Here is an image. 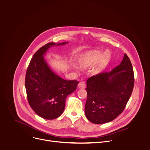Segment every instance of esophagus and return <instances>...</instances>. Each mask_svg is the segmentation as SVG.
<instances>
[{
	"mask_svg": "<svg viewBox=\"0 0 150 150\" xmlns=\"http://www.w3.org/2000/svg\"><path fill=\"white\" fill-rule=\"evenodd\" d=\"M78 87H79V88H81H81L82 89L85 88V82L83 81H82V82H79V84H78Z\"/></svg>",
	"mask_w": 150,
	"mask_h": 150,
	"instance_id": "esophagus-1",
	"label": "esophagus"
}]
</instances>
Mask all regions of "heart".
Listing matches in <instances>:
<instances>
[{
    "mask_svg": "<svg viewBox=\"0 0 150 150\" xmlns=\"http://www.w3.org/2000/svg\"><path fill=\"white\" fill-rule=\"evenodd\" d=\"M111 58V53L107 51L103 54L102 52L99 51H92L86 52L82 58L80 62V65L82 68H88L97 62L96 66L93 72L94 74L100 73L108 64Z\"/></svg>",
    "mask_w": 150,
    "mask_h": 150,
    "instance_id": "obj_1",
    "label": "heart"
}]
</instances>
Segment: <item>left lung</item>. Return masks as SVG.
Returning <instances> with one entry per match:
<instances>
[{"label": "left lung", "mask_w": 150, "mask_h": 150, "mask_svg": "<svg viewBox=\"0 0 150 150\" xmlns=\"http://www.w3.org/2000/svg\"><path fill=\"white\" fill-rule=\"evenodd\" d=\"M134 75L131 62L125 54L121 64L110 72H103L86 81L85 113L96 124L111 122L124 111L131 95Z\"/></svg>", "instance_id": "left-lung-1"}]
</instances>
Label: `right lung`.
Returning <instances> with one entry per match:
<instances>
[{"label": "right lung", "mask_w": 150, "mask_h": 150, "mask_svg": "<svg viewBox=\"0 0 150 150\" xmlns=\"http://www.w3.org/2000/svg\"><path fill=\"white\" fill-rule=\"evenodd\" d=\"M68 43L50 42L41 47L33 55L26 71L28 103L38 115L46 120H54L62 115L67 97L76 90L79 83L75 80H65L57 75L43 57L51 46Z\"/></svg>", "instance_id": "right-lung-1"}]
</instances>
